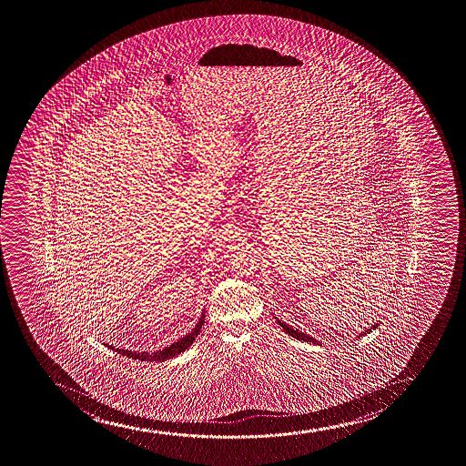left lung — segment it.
I'll list each match as a JSON object with an SVG mask.
<instances>
[{"label": "left lung", "instance_id": "8db88e82", "mask_svg": "<svg viewBox=\"0 0 466 466\" xmlns=\"http://www.w3.org/2000/svg\"><path fill=\"white\" fill-rule=\"evenodd\" d=\"M274 319L278 320V324L282 327L285 333H288V336H293L296 339L305 340V342H309V344H311V342L316 345L319 344L320 347H322V340H316L313 336L305 335L302 331H299L298 329H294L293 327H289V325L285 324L282 320H279V318H276V316H274ZM380 324H381V320H377V324H373L370 329H366L364 331H361V335H356V339H361L362 336L369 335V333H371V329H378ZM342 338H344V336H342Z\"/></svg>", "mask_w": 466, "mask_h": 466}]
</instances>
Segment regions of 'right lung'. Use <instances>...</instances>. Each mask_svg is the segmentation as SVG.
Wrapping results in <instances>:
<instances>
[{"instance_id": "add662e5", "label": "right lung", "mask_w": 466, "mask_h": 466, "mask_svg": "<svg viewBox=\"0 0 466 466\" xmlns=\"http://www.w3.org/2000/svg\"><path fill=\"white\" fill-rule=\"evenodd\" d=\"M204 313H206V309L201 311V318L198 319V324L195 325V329H192L188 335L183 336L181 339L177 340V342H173L172 345H168V347L162 349V350L147 353V351L124 350V349H116L113 345H106L110 350L117 351V353H121L122 356L133 358V360H139V361H166V360H170V358L178 356L179 353H184V351L187 350L190 345L194 344L195 338H198L199 331H201V327H203L204 324V318H206Z\"/></svg>"}]
</instances>
